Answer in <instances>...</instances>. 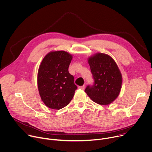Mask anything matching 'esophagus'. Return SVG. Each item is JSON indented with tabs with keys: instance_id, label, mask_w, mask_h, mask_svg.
Wrapping results in <instances>:
<instances>
[{
	"instance_id": "34e87169",
	"label": "esophagus",
	"mask_w": 152,
	"mask_h": 152,
	"mask_svg": "<svg viewBox=\"0 0 152 152\" xmlns=\"http://www.w3.org/2000/svg\"><path fill=\"white\" fill-rule=\"evenodd\" d=\"M78 88H80V89H84V88H85V85H83V86H79V87H78Z\"/></svg>"
}]
</instances>
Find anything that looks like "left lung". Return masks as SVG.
<instances>
[{
    "label": "left lung",
    "mask_w": 152,
    "mask_h": 152,
    "mask_svg": "<svg viewBox=\"0 0 152 152\" xmlns=\"http://www.w3.org/2000/svg\"><path fill=\"white\" fill-rule=\"evenodd\" d=\"M88 62L94 83L84 91L90 98L100 105H108L118 96L122 86V75L114 60L108 55L98 53Z\"/></svg>",
    "instance_id": "1"
}]
</instances>
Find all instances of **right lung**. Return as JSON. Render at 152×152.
Here are the masks:
<instances>
[{
	"label": "right lung",
	"instance_id": "1",
	"mask_svg": "<svg viewBox=\"0 0 152 152\" xmlns=\"http://www.w3.org/2000/svg\"><path fill=\"white\" fill-rule=\"evenodd\" d=\"M72 56L64 51H53L43 58L38 73L42 101L50 108L60 110L69 104L77 89L68 68Z\"/></svg>",
	"mask_w": 152,
	"mask_h": 152
}]
</instances>
